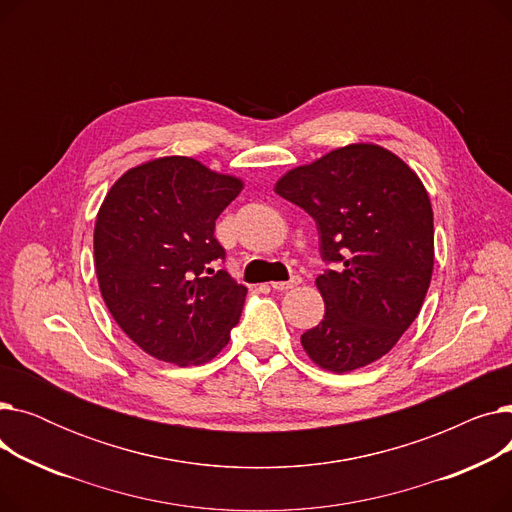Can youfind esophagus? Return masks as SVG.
<instances>
[{"label":"esophagus","mask_w":512,"mask_h":512,"mask_svg":"<svg viewBox=\"0 0 512 512\" xmlns=\"http://www.w3.org/2000/svg\"><path fill=\"white\" fill-rule=\"evenodd\" d=\"M299 284H301V278H299V276H292V278L286 280V282H272V288L278 290V292H284V290H290V288L299 286Z\"/></svg>","instance_id":"esophagus-1"}]
</instances>
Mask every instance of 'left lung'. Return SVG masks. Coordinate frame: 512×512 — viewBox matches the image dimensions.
<instances>
[{
  "label": "left lung",
  "instance_id": "obj_1",
  "mask_svg": "<svg viewBox=\"0 0 512 512\" xmlns=\"http://www.w3.org/2000/svg\"><path fill=\"white\" fill-rule=\"evenodd\" d=\"M317 224L326 315L301 336L321 369L348 373L382 359L421 311L434 272V211L419 176L373 143L334 149L274 186Z\"/></svg>",
  "mask_w": 512,
  "mask_h": 512
}]
</instances>
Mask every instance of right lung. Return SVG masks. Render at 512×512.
<instances>
[{
    "instance_id": "add662e5",
    "label": "right lung",
    "mask_w": 512,
    "mask_h": 512,
    "mask_svg": "<svg viewBox=\"0 0 512 512\" xmlns=\"http://www.w3.org/2000/svg\"><path fill=\"white\" fill-rule=\"evenodd\" d=\"M242 180L193 157H157L107 191L93 232L101 297L122 332L159 361L201 365L238 324L247 288L213 270V236Z\"/></svg>"
}]
</instances>
